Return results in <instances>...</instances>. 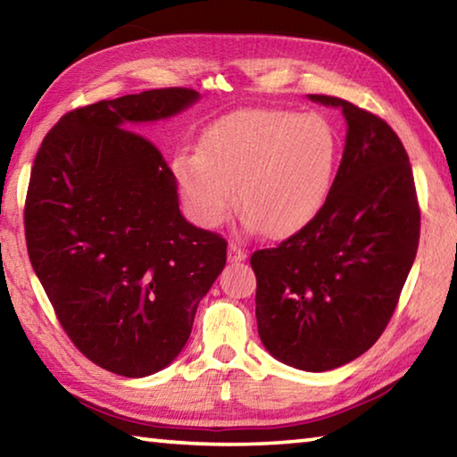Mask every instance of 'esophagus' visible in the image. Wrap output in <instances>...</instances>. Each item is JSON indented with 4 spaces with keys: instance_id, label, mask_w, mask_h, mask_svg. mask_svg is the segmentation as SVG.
I'll return each instance as SVG.
<instances>
[{
    "instance_id": "obj_1",
    "label": "esophagus",
    "mask_w": 457,
    "mask_h": 457,
    "mask_svg": "<svg viewBox=\"0 0 457 457\" xmlns=\"http://www.w3.org/2000/svg\"><path fill=\"white\" fill-rule=\"evenodd\" d=\"M245 258H247V252L244 250V247L236 242H231L228 247V260L229 262H244Z\"/></svg>"
}]
</instances>
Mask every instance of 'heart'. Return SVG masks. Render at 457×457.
I'll return each mask as SVG.
<instances>
[{"instance_id":"heart-1","label":"heart","mask_w":457,"mask_h":457,"mask_svg":"<svg viewBox=\"0 0 457 457\" xmlns=\"http://www.w3.org/2000/svg\"><path fill=\"white\" fill-rule=\"evenodd\" d=\"M338 137L320 114L252 108L215 120L197 153L179 151L173 173L191 218L218 228L234 205L252 228L282 239L306 228L327 204Z\"/></svg>"}]
</instances>
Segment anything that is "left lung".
I'll list each match as a JSON object with an SVG mask.
<instances>
[{"mask_svg":"<svg viewBox=\"0 0 457 457\" xmlns=\"http://www.w3.org/2000/svg\"><path fill=\"white\" fill-rule=\"evenodd\" d=\"M346 141L320 213L252 253L258 335L294 369H337L369 351L389 324L420 245L421 213L403 143L383 119L343 98Z\"/></svg>","mask_w":457,"mask_h":457,"instance_id":"8db88e82","label":"left lung"}]
</instances>
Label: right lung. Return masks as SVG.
<instances>
[{"label": "right lung", "instance_id": "obj_1", "mask_svg": "<svg viewBox=\"0 0 457 457\" xmlns=\"http://www.w3.org/2000/svg\"><path fill=\"white\" fill-rule=\"evenodd\" d=\"M199 95L157 88L74 108L44 137L29 175V262L84 357L122 377L165 369L187 343L228 242L191 226L177 181L137 122Z\"/></svg>", "mask_w": 457, "mask_h": 457}]
</instances>
